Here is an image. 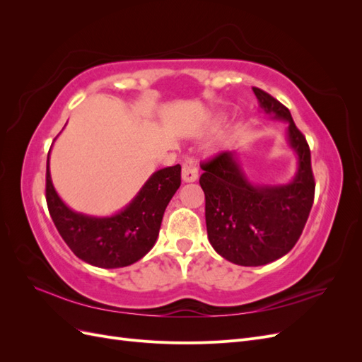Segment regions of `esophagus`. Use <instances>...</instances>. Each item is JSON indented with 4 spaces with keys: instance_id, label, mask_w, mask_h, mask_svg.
<instances>
[{
    "instance_id": "1",
    "label": "esophagus",
    "mask_w": 362,
    "mask_h": 362,
    "mask_svg": "<svg viewBox=\"0 0 362 362\" xmlns=\"http://www.w3.org/2000/svg\"><path fill=\"white\" fill-rule=\"evenodd\" d=\"M181 177L184 182H194L198 180V166H196V161L193 158H187L182 163Z\"/></svg>"
}]
</instances>
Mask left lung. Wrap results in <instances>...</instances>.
<instances>
[{
  "mask_svg": "<svg viewBox=\"0 0 362 362\" xmlns=\"http://www.w3.org/2000/svg\"><path fill=\"white\" fill-rule=\"evenodd\" d=\"M262 112L287 124V145L296 173L284 184H258L245 172L240 151H225L202 163L208 240L218 255L238 266H264L298 242L314 201L311 152L287 107L254 87Z\"/></svg>",
  "mask_w": 362,
  "mask_h": 362,
  "instance_id": "obj_1",
  "label": "left lung"
}]
</instances>
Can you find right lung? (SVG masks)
I'll return each instance as SVG.
<instances>
[{
    "label": "right lung",
    "mask_w": 362,
    "mask_h": 362,
    "mask_svg": "<svg viewBox=\"0 0 362 362\" xmlns=\"http://www.w3.org/2000/svg\"><path fill=\"white\" fill-rule=\"evenodd\" d=\"M49 154L51 149L47 160L48 210L76 257L95 267L119 269L134 264L154 247L164 210L181 185L180 164L152 173L122 210L112 216H90L74 211L62 201L51 180Z\"/></svg>",
    "instance_id": "add662e5"
}]
</instances>
